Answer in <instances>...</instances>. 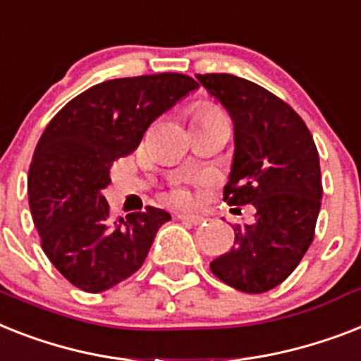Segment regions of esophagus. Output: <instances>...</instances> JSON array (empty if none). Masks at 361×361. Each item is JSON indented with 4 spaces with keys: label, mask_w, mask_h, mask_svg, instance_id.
I'll use <instances>...</instances> for the list:
<instances>
[{
    "label": "esophagus",
    "mask_w": 361,
    "mask_h": 361,
    "mask_svg": "<svg viewBox=\"0 0 361 361\" xmlns=\"http://www.w3.org/2000/svg\"><path fill=\"white\" fill-rule=\"evenodd\" d=\"M178 219H180V221L190 222V224H202V222L206 221L202 215H190V213H180Z\"/></svg>",
    "instance_id": "esophagus-1"
}]
</instances>
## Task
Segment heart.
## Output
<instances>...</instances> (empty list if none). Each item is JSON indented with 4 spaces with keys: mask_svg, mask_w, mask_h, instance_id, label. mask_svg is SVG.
Instances as JSON below:
<instances>
[{
    "mask_svg": "<svg viewBox=\"0 0 361 361\" xmlns=\"http://www.w3.org/2000/svg\"><path fill=\"white\" fill-rule=\"evenodd\" d=\"M213 114H222L221 111L213 107V105H200L198 109L195 111V118H204V116H213ZM172 200L176 204H190L192 202V195L187 187H176L171 195Z\"/></svg>",
    "mask_w": 361,
    "mask_h": 361,
    "instance_id": "heart-1",
    "label": "heart"
}]
</instances>
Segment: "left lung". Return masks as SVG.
Here are the masks:
<instances>
[{
	"mask_svg": "<svg viewBox=\"0 0 361 361\" xmlns=\"http://www.w3.org/2000/svg\"><path fill=\"white\" fill-rule=\"evenodd\" d=\"M196 79L233 124L224 202L256 209V221L235 228L233 247L209 263L211 272L243 293H265L297 269L313 241L323 198L317 148L304 120L259 85L231 74Z\"/></svg>",
	"mask_w": 361,
	"mask_h": 361,
	"instance_id": "obj_1",
	"label": "left lung"
}]
</instances>
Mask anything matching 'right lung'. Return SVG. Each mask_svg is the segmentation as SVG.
Instances as JSON below:
<instances>
[{
  "label": "right lung",
  "instance_id": "add662e5",
  "mask_svg": "<svg viewBox=\"0 0 361 361\" xmlns=\"http://www.w3.org/2000/svg\"><path fill=\"white\" fill-rule=\"evenodd\" d=\"M196 89L195 79L171 72L111 79L70 99L44 130L29 169V207L42 250L70 283L102 293L145 263L171 213L148 206L114 221L102 190L114 161Z\"/></svg>",
  "mask_w": 361,
  "mask_h": 361
}]
</instances>
